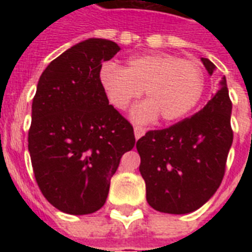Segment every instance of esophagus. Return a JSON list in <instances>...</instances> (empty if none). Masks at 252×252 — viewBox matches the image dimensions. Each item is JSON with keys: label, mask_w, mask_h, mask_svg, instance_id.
Returning a JSON list of instances; mask_svg holds the SVG:
<instances>
[{"label": "esophagus", "mask_w": 252, "mask_h": 252, "mask_svg": "<svg viewBox=\"0 0 252 252\" xmlns=\"http://www.w3.org/2000/svg\"><path fill=\"white\" fill-rule=\"evenodd\" d=\"M134 137L137 138H140V137H142V136H144V134H145V128H142V126H134Z\"/></svg>", "instance_id": "1"}]
</instances>
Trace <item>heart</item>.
Masks as SVG:
<instances>
[{
	"label": "heart",
	"instance_id": "b5f03b06",
	"mask_svg": "<svg viewBox=\"0 0 252 252\" xmlns=\"http://www.w3.org/2000/svg\"><path fill=\"white\" fill-rule=\"evenodd\" d=\"M99 80L118 110H126L145 90L148 100L132 111L137 122H150L158 115L165 123L176 122L195 108L205 89V73L197 63L168 53L133 57L126 69L106 63Z\"/></svg>",
	"mask_w": 252,
	"mask_h": 252
}]
</instances>
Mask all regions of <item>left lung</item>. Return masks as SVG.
Returning a JSON list of instances; mask_svg holds the SVG:
<instances>
[{
  "label": "left lung",
  "mask_w": 252,
  "mask_h": 252,
  "mask_svg": "<svg viewBox=\"0 0 252 252\" xmlns=\"http://www.w3.org/2000/svg\"><path fill=\"white\" fill-rule=\"evenodd\" d=\"M208 73L213 63L201 59ZM231 100L225 76L203 110L165 129L146 132L136 144L146 200L156 211L184 215L199 209L222 182L233 144Z\"/></svg>",
  "instance_id": "obj_1"
}]
</instances>
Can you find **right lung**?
I'll list each match as a JSON object with an SVG mask.
<instances>
[{"instance_id": "right-lung-1", "label": "right lung", "mask_w": 252, "mask_h": 252, "mask_svg": "<svg viewBox=\"0 0 252 252\" xmlns=\"http://www.w3.org/2000/svg\"><path fill=\"white\" fill-rule=\"evenodd\" d=\"M119 51L106 39L81 41L51 61L37 82L29 152L41 193L64 213L100 209L120 158L136 142L99 80L103 61Z\"/></svg>"}]
</instances>
